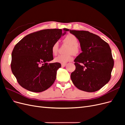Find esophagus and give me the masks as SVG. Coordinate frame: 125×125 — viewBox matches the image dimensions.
I'll use <instances>...</instances> for the list:
<instances>
[{"mask_svg":"<svg viewBox=\"0 0 125 125\" xmlns=\"http://www.w3.org/2000/svg\"><path fill=\"white\" fill-rule=\"evenodd\" d=\"M66 65H67V64H66V63H62V67H65Z\"/></svg>","mask_w":125,"mask_h":125,"instance_id":"esophagus-1","label":"esophagus"}]
</instances>
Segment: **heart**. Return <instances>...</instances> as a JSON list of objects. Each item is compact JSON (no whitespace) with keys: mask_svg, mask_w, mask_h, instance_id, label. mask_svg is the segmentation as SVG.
I'll return each mask as SVG.
<instances>
[{"mask_svg":"<svg viewBox=\"0 0 125 125\" xmlns=\"http://www.w3.org/2000/svg\"><path fill=\"white\" fill-rule=\"evenodd\" d=\"M64 42L69 45V46L68 48L67 51V52H71L73 55H77L80 52V48L78 45V39L74 35L71 34L67 35L64 39ZM58 46L59 44L58 42H56L52 45V54L54 55L57 54ZM71 53L59 55L55 58L54 61L60 63H66L67 62L71 61L73 59Z\"/></svg>","mask_w":125,"mask_h":125,"instance_id":"1","label":"heart"}]
</instances>
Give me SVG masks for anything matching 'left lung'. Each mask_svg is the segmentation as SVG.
<instances>
[{
	"instance_id": "obj_1",
	"label": "left lung",
	"mask_w": 125,
	"mask_h": 125,
	"mask_svg": "<svg viewBox=\"0 0 125 125\" xmlns=\"http://www.w3.org/2000/svg\"><path fill=\"white\" fill-rule=\"evenodd\" d=\"M80 44L82 52L74 60L75 69L71 74L73 84L79 90L95 92L106 84L114 67L108 43L89 31L70 30Z\"/></svg>"
}]
</instances>
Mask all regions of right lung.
<instances>
[{
  "label": "right lung",
  "instance_id": "right-lung-1",
  "mask_svg": "<svg viewBox=\"0 0 125 125\" xmlns=\"http://www.w3.org/2000/svg\"><path fill=\"white\" fill-rule=\"evenodd\" d=\"M69 30H41L25 36L16 45L11 54V68L22 87L41 92L54 83L61 64L48 63L54 59L52 47Z\"/></svg>",
  "mask_w": 125,
  "mask_h": 125
}]
</instances>
